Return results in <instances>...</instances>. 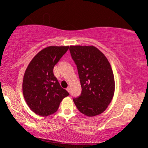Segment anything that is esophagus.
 <instances>
[{
    "label": "esophagus",
    "mask_w": 148,
    "mask_h": 148,
    "mask_svg": "<svg viewBox=\"0 0 148 148\" xmlns=\"http://www.w3.org/2000/svg\"><path fill=\"white\" fill-rule=\"evenodd\" d=\"M67 90L69 92H70V88L69 87H68V88H67Z\"/></svg>",
    "instance_id": "esophagus-1"
}]
</instances>
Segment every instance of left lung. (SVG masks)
Returning <instances> with one entry per match:
<instances>
[{"mask_svg": "<svg viewBox=\"0 0 148 148\" xmlns=\"http://www.w3.org/2000/svg\"><path fill=\"white\" fill-rule=\"evenodd\" d=\"M69 51L77 67L81 93L73 98L76 108L89 117L103 113L113 99L115 81L111 64L92 46H70Z\"/></svg>", "mask_w": 148, "mask_h": 148, "instance_id": "left-lung-1", "label": "left lung"}]
</instances>
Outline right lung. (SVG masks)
Listing matches in <instances>:
<instances>
[{
    "mask_svg": "<svg viewBox=\"0 0 148 148\" xmlns=\"http://www.w3.org/2000/svg\"><path fill=\"white\" fill-rule=\"evenodd\" d=\"M69 47H49L33 58L25 70L23 93L27 104L36 114L48 116L58 108L69 93L60 86L54 76L53 67Z\"/></svg>",
    "mask_w": 148,
    "mask_h": 148,
    "instance_id": "add662e5",
    "label": "right lung"
}]
</instances>
